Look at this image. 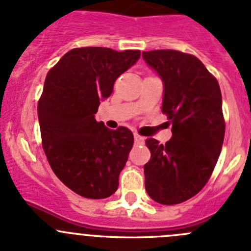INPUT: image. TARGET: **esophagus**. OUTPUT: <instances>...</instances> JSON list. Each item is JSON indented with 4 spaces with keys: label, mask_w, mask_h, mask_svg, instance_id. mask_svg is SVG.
Wrapping results in <instances>:
<instances>
[{
    "label": "esophagus",
    "mask_w": 251,
    "mask_h": 251,
    "mask_svg": "<svg viewBox=\"0 0 251 251\" xmlns=\"http://www.w3.org/2000/svg\"><path fill=\"white\" fill-rule=\"evenodd\" d=\"M134 138H135V144H136V145H141V144H144V141H145L144 136H141V135L139 134H135Z\"/></svg>",
    "instance_id": "1"
}]
</instances>
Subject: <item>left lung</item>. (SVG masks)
Here are the masks:
<instances>
[{"mask_svg": "<svg viewBox=\"0 0 251 251\" xmlns=\"http://www.w3.org/2000/svg\"><path fill=\"white\" fill-rule=\"evenodd\" d=\"M143 58L162 78V111L173 134L164 145L152 138L145 141L151 152L144 165L145 189L158 203H182L206 186L221 152V89L195 55L164 49L143 51Z\"/></svg>", "mask_w": 251, "mask_h": 251, "instance_id": "left-lung-1", "label": "left lung"}]
</instances>
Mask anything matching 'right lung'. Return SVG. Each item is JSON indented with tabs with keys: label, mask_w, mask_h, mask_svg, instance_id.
Instances as JSON below:
<instances>
[{
	"label": "right lung",
	"mask_w": 251,
	"mask_h": 251,
	"mask_svg": "<svg viewBox=\"0 0 251 251\" xmlns=\"http://www.w3.org/2000/svg\"><path fill=\"white\" fill-rule=\"evenodd\" d=\"M139 58V50L75 48L47 74L38 103L43 148L56 177L82 197L107 198L119 187L134 135L124 126L110 130L95 113Z\"/></svg>",
	"instance_id": "add662e5"
}]
</instances>
